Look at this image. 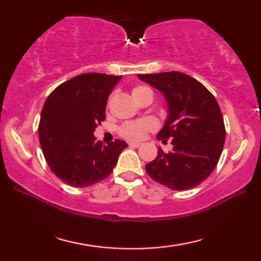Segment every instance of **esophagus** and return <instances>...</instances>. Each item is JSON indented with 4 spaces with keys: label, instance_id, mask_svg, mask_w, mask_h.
Returning <instances> with one entry per match:
<instances>
[{
    "label": "esophagus",
    "instance_id": "obj_1",
    "mask_svg": "<svg viewBox=\"0 0 261 261\" xmlns=\"http://www.w3.org/2000/svg\"><path fill=\"white\" fill-rule=\"evenodd\" d=\"M140 145H141L140 143H130L129 146L132 147V148H138V147L140 146Z\"/></svg>",
    "mask_w": 261,
    "mask_h": 261
}]
</instances>
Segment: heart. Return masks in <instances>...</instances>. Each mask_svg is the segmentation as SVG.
I'll list each match as a JSON object with an SVG mask.
<instances>
[{
	"label": "heart",
	"mask_w": 261,
	"mask_h": 261,
	"mask_svg": "<svg viewBox=\"0 0 261 261\" xmlns=\"http://www.w3.org/2000/svg\"><path fill=\"white\" fill-rule=\"evenodd\" d=\"M152 93L151 90L148 87L145 86H137L132 90L131 94L134 96V99L138 98L139 95L144 94V93ZM156 127V123L154 122L151 118H146V120L143 121H138V122H131V123H126V124L123 125L121 127V135L124 137V138L129 139V140H140L143 139L146 132L152 131Z\"/></svg>",
	"instance_id": "obj_1"
}]
</instances>
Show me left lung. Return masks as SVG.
<instances>
[{
	"mask_svg": "<svg viewBox=\"0 0 261 261\" xmlns=\"http://www.w3.org/2000/svg\"><path fill=\"white\" fill-rule=\"evenodd\" d=\"M138 78L165 96L168 115L156 138H171L173 144L169 153L159 147L158 156L145 169L155 182L171 190L197 187L215 169L226 140L218 102L201 83L182 72L138 74Z\"/></svg>",
	"mask_w": 261,
	"mask_h": 261,
	"instance_id": "1",
	"label": "left lung"
}]
</instances>
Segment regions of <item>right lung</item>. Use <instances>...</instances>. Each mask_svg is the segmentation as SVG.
Here are the masks:
<instances>
[{
  "label": "right lung",
  "mask_w": 261,
  "mask_h": 261,
  "mask_svg": "<svg viewBox=\"0 0 261 261\" xmlns=\"http://www.w3.org/2000/svg\"><path fill=\"white\" fill-rule=\"evenodd\" d=\"M121 78L81 74L56 87L43 105L38 130L42 153L53 173L70 187L86 188L108 177L127 147L120 139L102 146L94 137Z\"/></svg>",
  "instance_id": "obj_1"
}]
</instances>
